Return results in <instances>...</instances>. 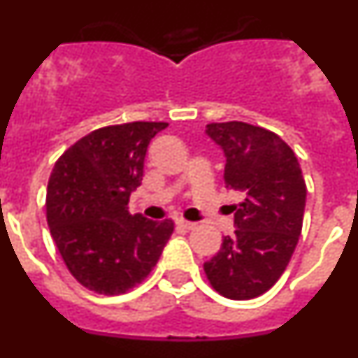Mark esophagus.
Listing matches in <instances>:
<instances>
[{"mask_svg": "<svg viewBox=\"0 0 358 358\" xmlns=\"http://www.w3.org/2000/svg\"><path fill=\"white\" fill-rule=\"evenodd\" d=\"M176 224L179 229H185V231H192L195 227V222H188V220H182V218H179Z\"/></svg>", "mask_w": 358, "mask_h": 358, "instance_id": "obj_1", "label": "esophagus"}]
</instances>
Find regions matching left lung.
<instances>
[{
  "mask_svg": "<svg viewBox=\"0 0 358 358\" xmlns=\"http://www.w3.org/2000/svg\"><path fill=\"white\" fill-rule=\"evenodd\" d=\"M206 134L226 157L224 182L243 195L235 206V235L204 273L229 299H252L285 273L301 235L306 185L292 148L267 129L243 122L210 123Z\"/></svg>",
  "mask_w": 358,
  "mask_h": 358,
  "instance_id": "obj_1",
  "label": "left lung"
}]
</instances>
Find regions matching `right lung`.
<instances>
[{
	"label": "right lung",
	"mask_w": 358,
	"mask_h": 358,
	"mask_svg": "<svg viewBox=\"0 0 358 358\" xmlns=\"http://www.w3.org/2000/svg\"><path fill=\"white\" fill-rule=\"evenodd\" d=\"M164 122H132L80 138L53 166L46 218L73 278L106 296L136 287L156 267L173 233L172 220L129 213L143 179L147 147Z\"/></svg>",
	"instance_id": "add662e5"
}]
</instances>
